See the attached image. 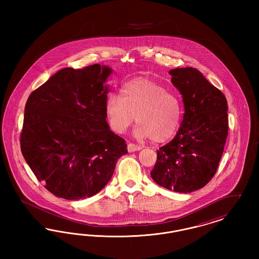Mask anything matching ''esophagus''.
<instances>
[{"label":"esophagus","instance_id":"34e87169","mask_svg":"<svg viewBox=\"0 0 259 259\" xmlns=\"http://www.w3.org/2000/svg\"><path fill=\"white\" fill-rule=\"evenodd\" d=\"M127 148H128V151H129V152H133V151H137V150L142 149V147H141V146H138V145H135V144H133V143H129L128 146H127Z\"/></svg>","mask_w":259,"mask_h":259}]
</instances>
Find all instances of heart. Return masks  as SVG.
<instances>
[{"instance_id": "1", "label": "heart", "mask_w": 259, "mask_h": 259, "mask_svg": "<svg viewBox=\"0 0 259 259\" xmlns=\"http://www.w3.org/2000/svg\"><path fill=\"white\" fill-rule=\"evenodd\" d=\"M106 115L111 130L124 133L135 120L134 135L155 143L170 140L178 131L184 114L181 98L159 83L148 78L126 82L120 95L110 94L106 100Z\"/></svg>"}]
</instances>
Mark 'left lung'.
Segmentation results:
<instances>
[{
  "instance_id": "8db88e82",
  "label": "left lung",
  "mask_w": 259,
  "mask_h": 259,
  "mask_svg": "<svg viewBox=\"0 0 259 259\" xmlns=\"http://www.w3.org/2000/svg\"><path fill=\"white\" fill-rule=\"evenodd\" d=\"M183 95L185 113L179 132L157 150L152 180L169 190L188 193L215 175L228 135L227 100L195 68L170 71Z\"/></svg>"
}]
</instances>
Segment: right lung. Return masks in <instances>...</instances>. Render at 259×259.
Wrapping results in <instances>:
<instances>
[{"mask_svg": "<svg viewBox=\"0 0 259 259\" xmlns=\"http://www.w3.org/2000/svg\"><path fill=\"white\" fill-rule=\"evenodd\" d=\"M109 67L65 68L34 90L25 106L20 148L37 181L57 197H91L107 185L125 140L107 123Z\"/></svg>", "mask_w": 259, "mask_h": 259, "instance_id": "right-lung-1", "label": "right lung"}]
</instances>
